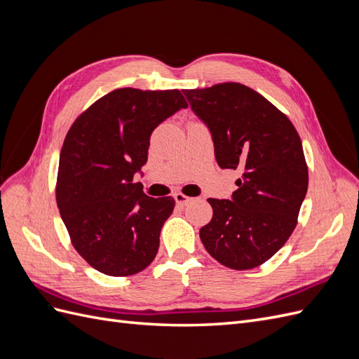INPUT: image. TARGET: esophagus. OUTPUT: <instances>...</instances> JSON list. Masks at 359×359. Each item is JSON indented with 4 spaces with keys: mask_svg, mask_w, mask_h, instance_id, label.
<instances>
[{
    "mask_svg": "<svg viewBox=\"0 0 359 359\" xmlns=\"http://www.w3.org/2000/svg\"><path fill=\"white\" fill-rule=\"evenodd\" d=\"M173 199H175L178 206H186L191 201V198L186 196V194H182V193H175V194H173Z\"/></svg>",
    "mask_w": 359,
    "mask_h": 359,
    "instance_id": "34e87169",
    "label": "esophagus"
}]
</instances>
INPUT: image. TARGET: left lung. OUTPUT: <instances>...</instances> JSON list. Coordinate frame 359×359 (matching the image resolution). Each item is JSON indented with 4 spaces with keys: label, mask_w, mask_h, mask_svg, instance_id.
Segmentation results:
<instances>
[{
    "label": "left lung",
    "mask_w": 359,
    "mask_h": 359,
    "mask_svg": "<svg viewBox=\"0 0 359 359\" xmlns=\"http://www.w3.org/2000/svg\"><path fill=\"white\" fill-rule=\"evenodd\" d=\"M214 140L222 169L243 172L229 199H208L201 229L217 262L236 271L265 264L286 244L309 187L302 144L290 119L264 95L236 82L184 90Z\"/></svg>",
    "instance_id": "8db88e82"
}]
</instances>
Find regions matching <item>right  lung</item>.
<instances>
[{"label": "right lung", "mask_w": 359, "mask_h": 359, "mask_svg": "<svg viewBox=\"0 0 359 359\" xmlns=\"http://www.w3.org/2000/svg\"><path fill=\"white\" fill-rule=\"evenodd\" d=\"M187 107L180 90L119 88L74 119L61 148L57 203L70 241L94 269L112 277L153 262L173 198H149L133 177L148 158L149 137Z\"/></svg>", "instance_id": "1"}]
</instances>
